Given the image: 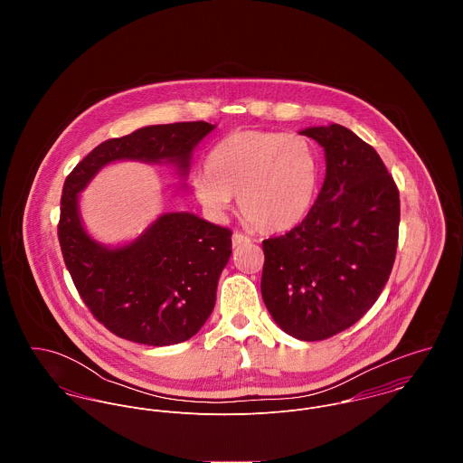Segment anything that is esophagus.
<instances>
[{
    "label": "esophagus",
    "mask_w": 463,
    "mask_h": 463,
    "mask_svg": "<svg viewBox=\"0 0 463 463\" xmlns=\"http://www.w3.org/2000/svg\"><path fill=\"white\" fill-rule=\"evenodd\" d=\"M248 242H250V237L244 235V233H241V232H235L233 237H232L233 248H241V246H244V244H248Z\"/></svg>",
    "instance_id": "obj_1"
}]
</instances>
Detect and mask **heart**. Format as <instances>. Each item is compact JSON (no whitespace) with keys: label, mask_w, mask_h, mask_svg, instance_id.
Returning a JSON list of instances; mask_svg holds the SVG:
<instances>
[{"label":"heart","mask_w":463,"mask_h":463,"mask_svg":"<svg viewBox=\"0 0 463 463\" xmlns=\"http://www.w3.org/2000/svg\"><path fill=\"white\" fill-rule=\"evenodd\" d=\"M194 178L199 203L221 215L237 196L242 219L264 233L296 228L310 213L319 189L317 147L298 133L241 130L208 155Z\"/></svg>","instance_id":"b5f03b06"}]
</instances>
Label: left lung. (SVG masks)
Instances as JSON below:
<instances>
[{
  "label": "left lung",
  "mask_w": 463,
  "mask_h": 463,
  "mask_svg": "<svg viewBox=\"0 0 463 463\" xmlns=\"http://www.w3.org/2000/svg\"><path fill=\"white\" fill-rule=\"evenodd\" d=\"M299 133L325 147L326 178L305 221L262 242V298L281 330L312 342L347 330L380 298L396 260L399 191L345 127Z\"/></svg>",
  "instance_id": "1"
}]
</instances>
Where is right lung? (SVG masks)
Instances as JSON below:
<instances>
[{"mask_svg": "<svg viewBox=\"0 0 463 463\" xmlns=\"http://www.w3.org/2000/svg\"><path fill=\"white\" fill-rule=\"evenodd\" d=\"M213 128L204 121L155 125L109 138L66 178L59 241L67 270L92 316L121 338L171 345L194 336L213 310L232 232L191 212H169L130 244L109 248L85 232L78 194L116 160L173 164L185 178L193 149Z\"/></svg>", "mask_w": 463, "mask_h": 463, "instance_id": "1", "label": "right lung"}]
</instances>
